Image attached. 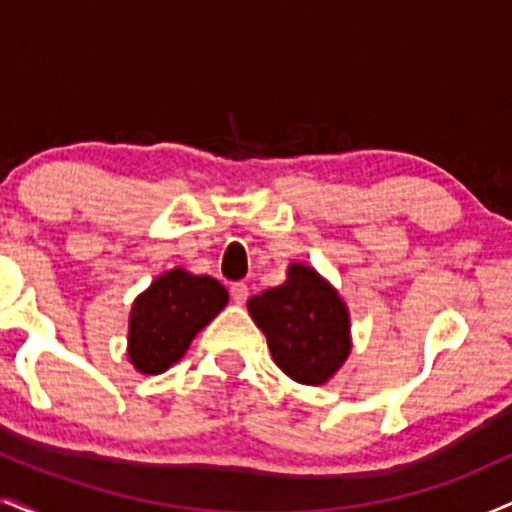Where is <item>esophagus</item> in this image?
Segmentation results:
<instances>
[{
  "label": "esophagus",
  "mask_w": 512,
  "mask_h": 512,
  "mask_svg": "<svg viewBox=\"0 0 512 512\" xmlns=\"http://www.w3.org/2000/svg\"><path fill=\"white\" fill-rule=\"evenodd\" d=\"M231 298H233V303L243 305L245 301H248V286H245L243 281H236V284H231Z\"/></svg>",
  "instance_id": "esophagus-1"
}]
</instances>
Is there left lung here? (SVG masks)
<instances>
[{
    "instance_id": "1",
    "label": "left lung",
    "mask_w": 512,
    "mask_h": 512,
    "mask_svg": "<svg viewBox=\"0 0 512 512\" xmlns=\"http://www.w3.org/2000/svg\"><path fill=\"white\" fill-rule=\"evenodd\" d=\"M248 310L274 363L303 385H325L351 351L349 310L330 281L293 262L281 286L252 296Z\"/></svg>"
}]
</instances>
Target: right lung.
Here are the masks:
<instances>
[{
    "label": "right lung",
    "mask_w": 512,
    "mask_h": 512,
    "mask_svg": "<svg viewBox=\"0 0 512 512\" xmlns=\"http://www.w3.org/2000/svg\"><path fill=\"white\" fill-rule=\"evenodd\" d=\"M228 291L211 276L185 269L161 274L132 305L127 354L139 373L158 375L178 363L199 330L226 308Z\"/></svg>",
    "instance_id": "right-lung-1"
}]
</instances>
